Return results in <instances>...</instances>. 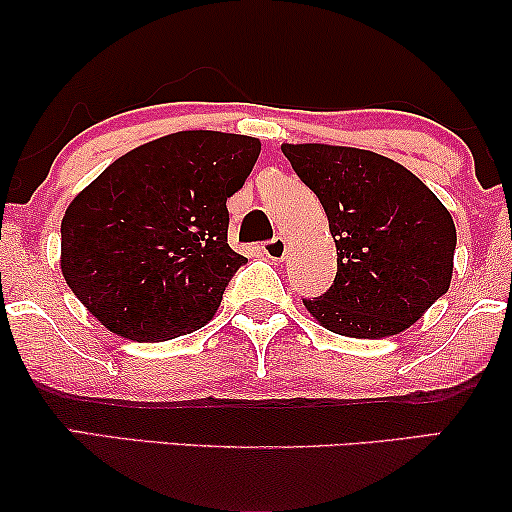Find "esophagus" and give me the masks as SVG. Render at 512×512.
I'll return each instance as SVG.
<instances>
[{"label": "esophagus", "mask_w": 512, "mask_h": 512, "mask_svg": "<svg viewBox=\"0 0 512 512\" xmlns=\"http://www.w3.org/2000/svg\"><path fill=\"white\" fill-rule=\"evenodd\" d=\"M263 254L270 258V261H284L286 256V240L284 237H272V240L261 244Z\"/></svg>", "instance_id": "esophagus-1"}]
</instances>
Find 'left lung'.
Here are the masks:
<instances>
[{
	"mask_svg": "<svg viewBox=\"0 0 512 512\" xmlns=\"http://www.w3.org/2000/svg\"><path fill=\"white\" fill-rule=\"evenodd\" d=\"M314 191L338 249L331 289L303 303L347 338H389L450 289L457 230L410 170L380 153L326 144H282Z\"/></svg>",
	"mask_w": 512,
	"mask_h": 512,
	"instance_id": "8db88e82",
	"label": "left lung"
}]
</instances>
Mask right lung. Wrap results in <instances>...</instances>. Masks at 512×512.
Masks as SVG:
<instances>
[{
  "instance_id": "obj_1",
  "label": "right lung",
  "mask_w": 512,
  "mask_h": 512,
  "mask_svg": "<svg viewBox=\"0 0 512 512\" xmlns=\"http://www.w3.org/2000/svg\"><path fill=\"white\" fill-rule=\"evenodd\" d=\"M258 153L254 137L186 130L114 160L62 219L60 265L74 296L135 342L205 326L247 263L228 247L226 200Z\"/></svg>"
}]
</instances>
